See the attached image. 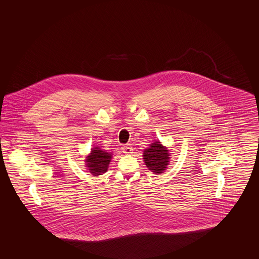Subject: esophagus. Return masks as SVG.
<instances>
[{"mask_svg":"<svg viewBox=\"0 0 259 259\" xmlns=\"http://www.w3.org/2000/svg\"><path fill=\"white\" fill-rule=\"evenodd\" d=\"M122 151L125 154H130L133 152V148L130 145H124L122 147Z\"/></svg>","mask_w":259,"mask_h":259,"instance_id":"obj_1","label":"esophagus"}]
</instances>
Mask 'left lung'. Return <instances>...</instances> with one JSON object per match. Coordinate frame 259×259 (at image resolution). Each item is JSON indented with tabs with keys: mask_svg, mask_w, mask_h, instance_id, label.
Instances as JSON below:
<instances>
[{
	"mask_svg": "<svg viewBox=\"0 0 259 259\" xmlns=\"http://www.w3.org/2000/svg\"><path fill=\"white\" fill-rule=\"evenodd\" d=\"M144 159L149 170L155 174H161L166 169L169 162V151L160 142L156 141L148 149L144 150Z\"/></svg>",
	"mask_w": 259,
	"mask_h": 259,
	"instance_id": "1",
	"label": "left lung"
}]
</instances>
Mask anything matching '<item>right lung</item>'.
Listing matches in <instances>:
<instances>
[{
    "mask_svg": "<svg viewBox=\"0 0 259 259\" xmlns=\"http://www.w3.org/2000/svg\"><path fill=\"white\" fill-rule=\"evenodd\" d=\"M111 155L99 148L91 150V154L87 156V166L88 170L94 176L102 175L108 170V166L111 162Z\"/></svg>",
    "mask_w": 259,
    "mask_h": 259,
    "instance_id": "add662e5",
    "label": "right lung"
}]
</instances>
